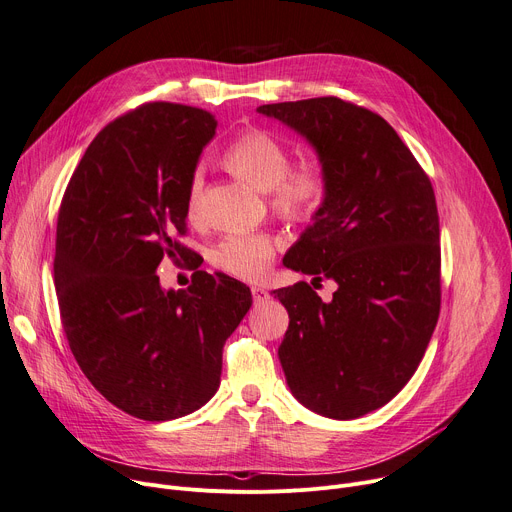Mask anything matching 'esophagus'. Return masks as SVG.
I'll list each match as a JSON object with an SVG mask.
<instances>
[{
  "mask_svg": "<svg viewBox=\"0 0 512 512\" xmlns=\"http://www.w3.org/2000/svg\"><path fill=\"white\" fill-rule=\"evenodd\" d=\"M252 298H254V304H262L269 300V291H266L264 287H252Z\"/></svg>",
  "mask_w": 512,
  "mask_h": 512,
  "instance_id": "obj_1",
  "label": "esophagus"
}]
</instances>
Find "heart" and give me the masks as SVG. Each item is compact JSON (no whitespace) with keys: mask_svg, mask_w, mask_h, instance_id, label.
<instances>
[{"mask_svg":"<svg viewBox=\"0 0 512 512\" xmlns=\"http://www.w3.org/2000/svg\"><path fill=\"white\" fill-rule=\"evenodd\" d=\"M225 164L262 193H271L275 210L289 218H306L321 208L327 196V175L321 162L308 160L291 170L285 145L266 131H246L231 141ZM204 175L198 168L187 189V216L198 221L202 214ZM277 239L266 233H231L216 243L210 260L218 269L256 281L273 264Z\"/></svg>","mask_w":512,"mask_h":512,"instance_id":"heart-1","label":"heart"}]
</instances>
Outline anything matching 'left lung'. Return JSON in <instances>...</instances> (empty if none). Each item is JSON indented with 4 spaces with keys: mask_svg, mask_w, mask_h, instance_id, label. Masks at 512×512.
<instances>
[{
    "mask_svg": "<svg viewBox=\"0 0 512 512\" xmlns=\"http://www.w3.org/2000/svg\"><path fill=\"white\" fill-rule=\"evenodd\" d=\"M304 137L327 196L283 264L337 283L275 291L289 327L279 360L291 394L329 419H358L415 375L440 316V218L429 177L379 114L339 97L266 104Z\"/></svg>",
    "mask_w": 512,
    "mask_h": 512,
    "instance_id": "left-lung-1",
    "label": "left lung"
}]
</instances>
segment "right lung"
Returning <instances> with one entry per match:
<instances>
[{
  "instance_id": "obj_1",
  "label": "right lung",
  "mask_w": 512,
  "mask_h": 512,
  "mask_svg": "<svg viewBox=\"0 0 512 512\" xmlns=\"http://www.w3.org/2000/svg\"><path fill=\"white\" fill-rule=\"evenodd\" d=\"M216 135L210 112L145 104L97 133L62 198L54 281L68 346L91 385L143 421L202 408L223 346L252 306L225 273L164 289L162 260L189 262L187 189Z\"/></svg>"
}]
</instances>
